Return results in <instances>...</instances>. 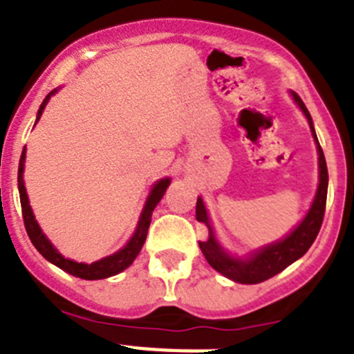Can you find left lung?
<instances>
[{"instance_id":"8db88e82","label":"left lung","mask_w":354,"mask_h":354,"mask_svg":"<svg viewBox=\"0 0 354 354\" xmlns=\"http://www.w3.org/2000/svg\"><path fill=\"white\" fill-rule=\"evenodd\" d=\"M294 101L298 102V106L301 108V111L305 113V117L308 118V124H310L312 134H314L315 143H317V154H319V187L317 195L314 198V204H312L310 211L305 216V220L298 225V228L294 230L290 236H287L283 241H278L274 245L266 246V248L259 250L255 255H252L246 261H239V259L228 257L227 253L220 248L218 241L214 239L211 232V225H209L207 211L204 207V202L202 198L196 200V220L202 221L209 227V236L207 241H200V250L204 253V257L207 259L209 264L214 268L218 273L225 274L227 278L234 280V282L239 283H261L268 278L274 277L280 271H283L287 266L292 264L294 261H298L299 257H303L308 248L312 246V243L317 237L319 230H321V225L324 220V209H326V195H328V168H326V159H324L323 149L319 145L317 136H315L314 124H312V117L308 113L306 106L303 104L301 97L298 93L292 92Z\"/></svg>"}]
</instances>
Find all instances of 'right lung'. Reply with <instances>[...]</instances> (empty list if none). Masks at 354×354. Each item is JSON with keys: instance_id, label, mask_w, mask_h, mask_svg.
I'll list each match as a JSON object with an SVG mask.
<instances>
[{"instance_id": "add662e5", "label": "right lung", "mask_w": 354, "mask_h": 354, "mask_svg": "<svg viewBox=\"0 0 354 354\" xmlns=\"http://www.w3.org/2000/svg\"><path fill=\"white\" fill-rule=\"evenodd\" d=\"M56 90H53L44 102L40 104L39 113H37V122H39L40 115H42L44 108L48 104L49 97L55 93ZM24 158H26V150H23V154H21V159H19V171H17V183H19V196H21V209H23V220H24V227H26V232L30 241L33 243L39 253L42 255L44 259H48L49 262H53L55 266H58L60 270L67 271L68 274L77 278H83V280H99V278H108L113 277V274L120 273L126 268H129L133 264V261L136 259V255L142 250L143 243L147 239V232H149L150 227V218H152V211L156 209V205L159 204V200L162 198L165 192H167V187L170 186V179H162L152 187V193H150L149 200H147L145 209L142 212V218L138 221V228H136V232L134 236L131 237V241L127 243L120 252L113 253V255H109V257L101 259V261L93 262V264H83V262H74L68 261V259L62 257L60 253L56 252L55 246L51 245L48 241V237L44 236L40 227L37 225L35 216L31 212L30 202H28V195L26 189H24V180H23V171H24Z\"/></svg>"}]
</instances>
